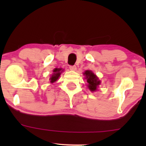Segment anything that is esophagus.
Segmentation results:
<instances>
[{
    "mask_svg": "<svg viewBox=\"0 0 146 146\" xmlns=\"http://www.w3.org/2000/svg\"><path fill=\"white\" fill-rule=\"evenodd\" d=\"M69 68L71 71H75L77 69V67L75 65H73V66H69Z\"/></svg>",
    "mask_w": 146,
    "mask_h": 146,
    "instance_id": "34e87169",
    "label": "esophagus"
}]
</instances>
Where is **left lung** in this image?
<instances>
[{
    "label": "left lung",
    "instance_id": "left-lung-1",
    "mask_svg": "<svg viewBox=\"0 0 146 146\" xmlns=\"http://www.w3.org/2000/svg\"><path fill=\"white\" fill-rule=\"evenodd\" d=\"M84 75H85V79H86V81L88 82V88L91 92L96 91L98 89L99 85L101 84L100 80H99V78L95 75L91 71L87 70L84 73Z\"/></svg>",
    "mask_w": 146,
    "mask_h": 146
}]
</instances>
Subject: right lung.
I'll return each instance as SVG.
<instances>
[{
  "label": "right lung",
  "instance_id": "add662e5",
  "mask_svg": "<svg viewBox=\"0 0 146 146\" xmlns=\"http://www.w3.org/2000/svg\"><path fill=\"white\" fill-rule=\"evenodd\" d=\"M63 71L62 68H56L53 69V74L50 78V82L51 83H53L55 82H56L57 80H58L59 77L60 76V74H61L62 72Z\"/></svg>",
  "mask_w": 146,
  "mask_h": 146
}]
</instances>
